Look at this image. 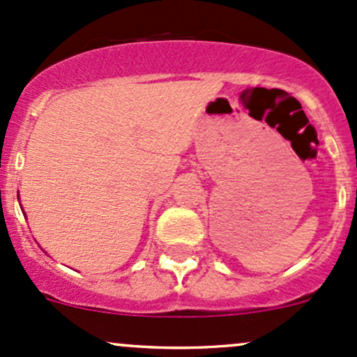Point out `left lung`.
<instances>
[{"mask_svg":"<svg viewBox=\"0 0 357 357\" xmlns=\"http://www.w3.org/2000/svg\"><path fill=\"white\" fill-rule=\"evenodd\" d=\"M356 195H357V190H356Z\"/></svg>","mask_w":357,"mask_h":357,"instance_id":"1","label":"left lung"}]
</instances>
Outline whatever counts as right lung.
<instances>
[{"mask_svg":"<svg viewBox=\"0 0 357 357\" xmlns=\"http://www.w3.org/2000/svg\"><path fill=\"white\" fill-rule=\"evenodd\" d=\"M17 197H18V195H17ZM22 213H24V211H22Z\"/></svg>","mask_w":357,"mask_h":357,"instance_id":"right-lung-1","label":"right lung"}]
</instances>
